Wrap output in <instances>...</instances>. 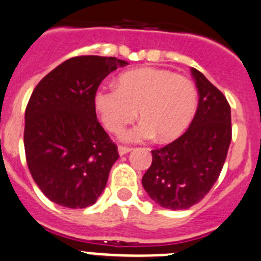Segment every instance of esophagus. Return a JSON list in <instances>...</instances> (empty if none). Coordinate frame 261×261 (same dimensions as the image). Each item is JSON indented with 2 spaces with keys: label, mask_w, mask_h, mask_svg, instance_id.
Returning <instances> with one entry per match:
<instances>
[{
  "label": "esophagus",
  "mask_w": 261,
  "mask_h": 261,
  "mask_svg": "<svg viewBox=\"0 0 261 261\" xmlns=\"http://www.w3.org/2000/svg\"><path fill=\"white\" fill-rule=\"evenodd\" d=\"M131 149H133V148L127 147V145H118V153H119V154H121V155L126 154V153L130 152Z\"/></svg>",
  "instance_id": "esophagus-1"
}]
</instances>
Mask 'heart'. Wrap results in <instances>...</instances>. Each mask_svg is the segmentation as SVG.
Instances as JSON below:
<instances>
[{"mask_svg":"<svg viewBox=\"0 0 261 261\" xmlns=\"http://www.w3.org/2000/svg\"><path fill=\"white\" fill-rule=\"evenodd\" d=\"M96 113L109 133H119L139 116L143 119L123 133L139 142L154 135L161 142L179 138L197 108V90L184 75L160 68H139L122 73L117 87L101 86L94 95Z\"/></svg>","mask_w":261,"mask_h":261,"instance_id":"1","label":"heart"}]
</instances>
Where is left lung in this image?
Returning <instances> with one entry per match:
<instances>
[{
	"mask_svg": "<svg viewBox=\"0 0 261 261\" xmlns=\"http://www.w3.org/2000/svg\"><path fill=\"white\" fill-rule=\"evenodd\" d=\"M199 99L194 118L181 136L152 150L143 176L150 198L170 210H186L211 191L220 175L232 140L230 106L223 92L192 68Z\"/></svg>",
	"mask_w": 261,
	"mask_h": 261,
	"instance_id": "obj_1",
	"label": "left lung"
}]
</instances>
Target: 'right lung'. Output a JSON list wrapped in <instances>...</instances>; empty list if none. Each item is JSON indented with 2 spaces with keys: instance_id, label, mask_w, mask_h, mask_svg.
<instances>
[{
  "instance_id": "obj_1",
  "label": "right lung",
  "mask_w": 261,
  "mask_h": 261,
  "mask_svg": "<svg viewBox=\"0 0 261 261\" xmlns=\"http://www.w3.org/2000/svg\"><path fill=\"white\" fill-rule=\"evenodd\" d=\"M116 58L84 55L46 74L27 104L24 149L32 177L50 201L85 208L104 191L118 149L96 118L94 95Z\"/></svg>"
}]
</instances>
